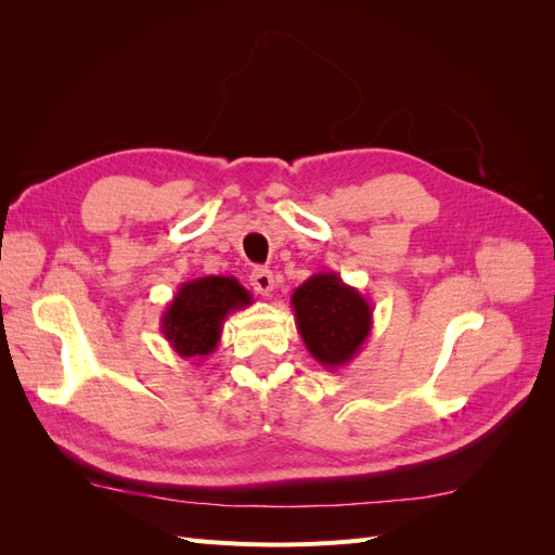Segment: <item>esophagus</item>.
<instances>
[{
  "mask_svg": "<svg viewBox=\"0 0 555 555\" xmlns=\"http://www.w3.org/2000/svg\"><path fill=\"white\" fill-rule=\"evenodd\" d=\"M249 284L255 287L257 294L268 296L273 292V273L268 271V268H255V271L249 273Z\"/></svg>",
  "mask_w": 555,
  "mask_h": 555,
  "instance_id": "obj_1",
  "label": "esophagus"
}]
</instances>
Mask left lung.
Returning a JSON list of instances; mask_svg holds the SVG:
<instances>
[{"label": "left lung", "mask_w": 555, "mask_h": 555, "mask_svg": "<svg viewBox=\"0 0 555 555\" xmlns=\"http://www.w3.org/2000/svg\"><path fill=\"white\" fill-rule=\"evenodd\" d=\"M296 328L308 351L326 371L347 365L373 331L367 298L338 273H314L292 294Z\"/></svg>", "instance_id": "8db88e82"}]
</instances>
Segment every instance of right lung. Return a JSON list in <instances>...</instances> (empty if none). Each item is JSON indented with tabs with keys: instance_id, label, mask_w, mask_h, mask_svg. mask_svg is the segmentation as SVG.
Segmentation results:
<instances>
[{
	"instance_id": "1",
	"label": "right lung",
	"mask_w": 555,
	"mask_h": 555,
	"mask_svg": "<svg viewBox=\"0 0 555 555\" xmlns=\"http://www.w3.org/2000/svg\"><path fill=\"white\" fill-rule=\"evenodd\" d=\"M249 304L251 294L236 278L188 280L162 314V333L180 359L204 361L220 345L224 319Z\"/></svg>"
}]
</instances>
